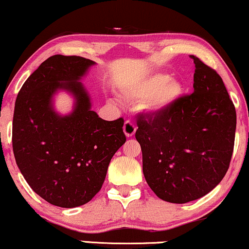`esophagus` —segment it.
Wrapping results in <instances>:
<instances>
[{
  "label": "esophagus",
  "instance_id": "obj_1",
  "mask_svg": "<svg viewBox=\"0 0 249 249\" xmlns=\"http://www.w3.org/2000/svg\"><path fill=\"white\" fill-rule=\"evenodd\" d=\"M124 135L127 136V137H131V136L135 135V132H136L135 124L129 120L125 121L124 124Z\"/></svg>",
  "mask_w": 249,
  "mask_h": 249
}]
</instances>
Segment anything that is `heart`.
Returning a JSON list of instances; mask_svg holds the SVG:
<instances>
[{
    "instance_id": "1",
    "label": "heart",
    "mask_w": 249,
    "mask_h": 249,
    "mask_svg": "<svg viewBox=\"0 0 249 249\" xmlns=\"http://www.w3.org/2000/svg\"><path fill=\"white\" fill-rule=\"evenodd\" d=\"M185 86L168 73H154L142 83L125 89L129 100L142 102V108L147 113L160 114L168 111L182 96Z\"/></svg>"
}]
</instances>
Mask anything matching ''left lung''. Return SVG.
I'll return each mask as SVG.
<instances>
[{"instance_id":"8db88e82","label":"left lung","mask_w":249,"mask_h":249,"mask_svg":"<svg viewBox=\"0 0 249 249\" xmlns=\"http://www.w3.org/2000/svg\"><path fill=\"white\" fill-rule=\"evenodd\" d=\"M195 63L194 93L168 111L139 117L136 139L142 172L151 189L165 202L185 204L205 196L229 169L237 115L222 78Z\"/></svg>"}]
</instances>
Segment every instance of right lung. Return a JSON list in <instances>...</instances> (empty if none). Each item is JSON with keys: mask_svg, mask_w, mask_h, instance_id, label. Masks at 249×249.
Here are the masks:
<instances>
[{"mask_svg": "<svg viewBox=\"0 0 249 249\" xmlns=\"http://www.w3.org/2000/svg\"><path fill=\"white\" fill-rule=\"evenodd\" d=\"M95 62L56 54L22 85L15 105L12 147L17 165L37 195L55 206L77 207L100 192L115 152L125 142L124 119L107 121L91 111L80 79ZM59 90L73 95L69 115L53 110Z\"/></svg>", "mask_w": 249, "mask_h": 249, "instance_id": "1", "label": "right lung"}]
</instances>
